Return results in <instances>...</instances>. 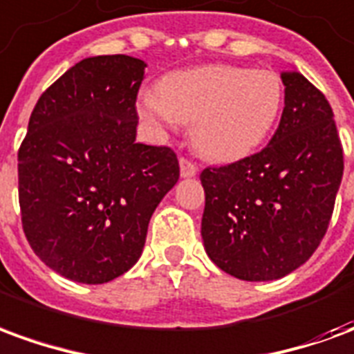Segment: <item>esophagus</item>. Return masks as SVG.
<instances>
[{"mask_svg":"<svg viewBox=\"0 0 354 354\" xmlns=\"http://www.w3.org/2000/svg\"><path fill=\"white\" fill-rule=\"evenodd\" d=\"M180 174H182V178L195 176V174H197V165L193 161H189V159L182 157V159H180Z\"/></svg>","mask_w":354,"mask_h":354,"instance_id":"obj_1","label":"esophagus"}]
</instances>
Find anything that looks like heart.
Wrapping results in <instances>:
<instances>
[{
	"mask_svg": "<svg viewBox=\"0 0 354 354\" xmlns=\"http://www.w3.org/2000/svg\"><path fill=\"white\" fill-rule=\"evenodd\" d=\"M279 73L245 66L210 64L165 75L157 96L140 102L151 123H192L195 149L216 162L239 161L266 140L281 113Z\"/></svg>",
	"mask_w": 354,
	"mask_h": 354,
	"instance_id": "1",
	"label": "heart"
}]
</instances>
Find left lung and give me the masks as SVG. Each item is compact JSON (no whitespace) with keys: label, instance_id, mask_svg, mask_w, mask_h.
Instances as JSON below:
<instances>
[{"label":"left lung","instance_id":"1","mask_svg":"<svg viewBox=\"0 0 354 354\" xmlns=\"http://www.w3.org/2000/svg\"><path fill=\"white\" fill-rule=\"evenodd\" d=\"M284 109L260 153L201 172L208 258L241 281H277L304 266L328 230L343 149L326 96L297 70L281 73Z\"/></svg>","mask_w":354,"mask_h":354}]
</instances>
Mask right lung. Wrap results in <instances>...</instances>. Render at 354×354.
I'll use <instances>...</instances> for the list:
<instances>
[{
    "mask_svg": "<svg viewBox=\"0 0 354 354\" xmlns=\"http://www.w3.org/2000/svg\"><path fill=\"white\" fill-rule=\"evenodd\" d=\"M146 62L91 57L39 96L19 149L22 227L66 279L104 284L142 256L147 223L180 178L176 153L136 144Z\"/></svg>",
    "mask_w": 354,
    "mask_h": 354,
    "instance_id": "right-lung-1",
    "label": "right lung"
}]
</instances>
